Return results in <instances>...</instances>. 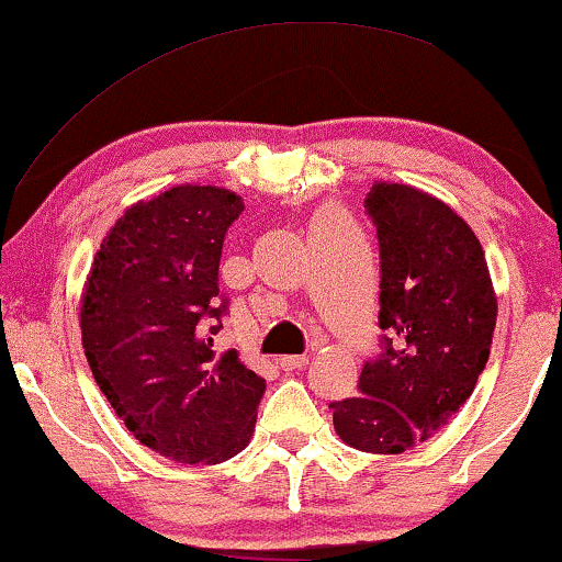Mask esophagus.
<instances>
[{
	"mask_svg": "<svg viewBox=\"0 0 562 562\" xmlns=\"http://www.w3.org/2000/svg\"><path fill=\"white\" fill-rule=\"evenodd\" d=\"M277 366H280L282 371H295V368L308 366V358H305V355H282V358H277Z\"/></svg>",
	"mask_w": 562,
	"mask_h": 562,
	"instance_id": "34e87169",
	"label": "esophagus"
}]
</instances>
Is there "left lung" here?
<instances>
[{"label":"left lung","instance_id":"1","mask_svg":"<svg viewBox=\"0 0 562 562\" xmlns=\"http://www.w3.org/2000/svg\"><path fill=\"white\" fill-rule=\"evenodd\" d=\"M366 210L381 257V352L358 394L331 402L334 430L368 453L428 440L470 400L493 345L498 297L470 225L407 183H373Z\"/></svg>","mask_w":562,"mask_h":562}]
</instances>
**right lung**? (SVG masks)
I'll return each instance as SVG.
<instances>
[{"mask_svg":"<svg viewBox=\"0 0 562 562\" xmlns=\"http://www.w3.org/2000/svg\"><path fill=\"white\" fill-rule=\"evenodd\" d=\"M244 202L183 183L132 204L105 233L85 282L82 347L132 436L181 464H220L251 440L265 379L217 355V269Z\"/></svg>","mask_w":562,"mask_h":562,"instance_id":"add662e5","label":"right lung"}]
</instances>
